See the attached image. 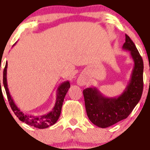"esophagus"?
Returning <instances> with one entry per match:
<instances>
[{"label":"esophagus","instance_id":"1","mask_svg":"<svg viewBox=\"0 0 150 150\" xmlns=\"http://www.w3.org/2000/svg\"><path fill=\"white\" fill-rule=\"evenodd\" d=\"M78 83L79 84L80 86H84V85H85L86 82L83 79H79V80H78Z\"/></svg>","mask_w":150,"mask_h":150}]
</instances>
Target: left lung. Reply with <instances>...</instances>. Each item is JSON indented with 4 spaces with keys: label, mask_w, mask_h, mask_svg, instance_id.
<instances>
[{
    "label": "left lung",
    "mask_w": 150,
    "mask_h": 150,
    "mask_svg": "<svg viewBox=\"0 0 150 150\" xmlns=\"http://www.w3.org/2000/svg\"><path fill=\"white\" fill-rule=\"evenodd\" d=\"M122 48L130 51L134 67L130 81L122 94L119 97H106L95 87L85 88L83 91L88 119L102 128L110 127L127 118L138 104L143 92V59L127 34Z\"/></svg>",
    "instance_id": "1"
}]
</instances>
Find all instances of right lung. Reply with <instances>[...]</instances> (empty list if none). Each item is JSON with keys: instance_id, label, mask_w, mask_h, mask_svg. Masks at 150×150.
Instances as JSON below:
<instances>
[{"instance_id": "1", "label": "right lung", "mask_w": 150, "mask_h": 150, "mask_svg": "<svg viewBox=\"0 0 150 150\" xmlns=\"http://www.w3.org/2000/svg\"><path fill=\"white\" fill-rule=\"evenodd\" d=\"M7 65H8V64H7L6 62V63L5 68H4V69L3 83H4V88H5L6 92L7 98H8V102H9V105L10 106H11L12 110L14 111V114L17 116V117H18V119L20 121L26 123V124L28 125L33 126V127H36V128H47V127L54 125L55 123L57 122V120H59V117H60L62 105H63V102L64 100L65 95H66V94L67 93V91L69 90V87H70V83H69V81H64V82L62 83L58 87L57 93H56V103H55V105L54 107L53 108V109L51 110V111L47 113V114H44V115L42 116H33L30 115V114H25V113H23V112L16 105L14 100H13L12 97H11V94H10L9 91H8L6 78Z\"/></svg>"}]
</instances>
